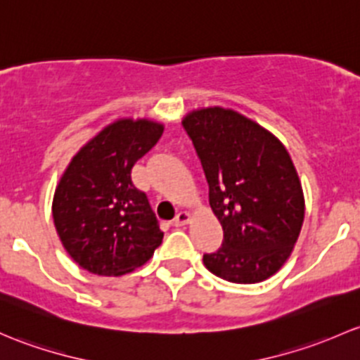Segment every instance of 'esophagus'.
Wrapping results in <instances>:
<instances>
[{"label": "esophagus", "instance_id": "obj_1", "mask_svg": "<svg viewBox=\"0 0 360 360\" xmlns=\"http://www.w3.org/2000/svg\"><path fill=\"white\" fill-rule=\"evenodd\" d=\"M188 221H191V214H188L187 211H180L175 217V220H173V225H175V227H184Z\"/></svg>", "mask_w": 360, "mask_h": 360}]
</instances>
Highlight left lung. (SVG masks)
<instances>
[{
	"label": "left lung",
	"instance_id": "1",
	"mask_svg": "<svg viewBox=\"0 0 360 360\" xmlns=\"http://www.w3.org/2000/svg\"><path fill=\"white\" fill-rule=\"evenodd\" d=\"M181 124L224 229L221 248L202 257L206 269L236 284L269 279L290 258L305 217L302 184L286 147L224 107L192 110Z\"/></svg>",
	"mask_w": 360,
	"mask_h": 360
}]
</instances>
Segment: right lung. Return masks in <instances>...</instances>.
Here are the masks:
<instances>
[{"instance_id":"1","label":"right lung","mask_w":360,"mask_h":360,"mask_svg":"<svg viewBox=\"0 0 360 360\" xmlns=\"http://www.w3.org/2000/svg\"><path fill=\"white\" fill-rule=\"evenodd\" d=\"M165 126L120 120L105 126L69 162L53 195V221L69 257L97 276L142 266L162 232L131 168L161 139Z\"/></svg>"}]
</instances>
